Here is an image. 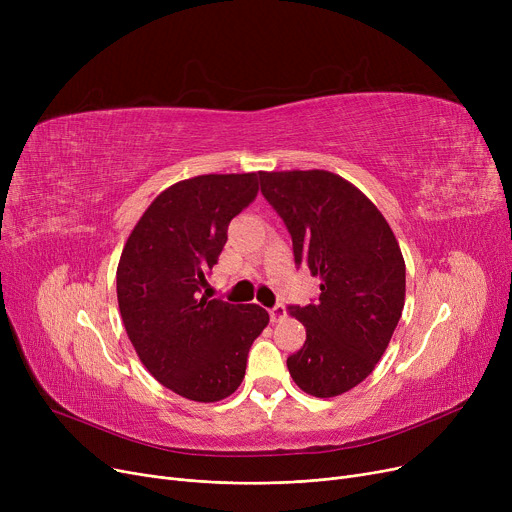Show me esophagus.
Segmentation results:
<instances>
[{
    "mask_svg": "<svg viewBox=\"0 0 512 512\" xmlns=\"http://www.w3.org/2000/svg\"><path fill=\"white\" fill-rule=\"evenodd\" d=\"M286 317V307L284 305H274L272 309H270V319L272 321H282Z\"/></svg>",
    "mask_w": 512,
    "mask_h": 512,
    "instance_id": "1",
    "label": "esophagus"
}]
</instances>
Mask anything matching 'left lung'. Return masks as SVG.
<instances>
[{
    "mask_svg": "<svg viewBox=\"0 0 512 512\" xmlns=\"http://www.w3.org/2000/svg\"><path fill=\"white\" fill-rule=\"evenodd\" d=\"M261 193L292 236L297 267L319 276V297L288 313L307 330L286 365L303 392L344 394L375 369L405 307V259L380 209L326 170L259 172Z\"/></svg>",
    "mask_w": 512,
    "mask_h": 512,
    "instance_id": "left-lung-1",
    "label": "left lung"
}]
</instances>
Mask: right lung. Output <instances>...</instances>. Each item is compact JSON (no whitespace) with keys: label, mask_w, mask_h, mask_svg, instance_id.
Segmentation results:
<instances>
[{"label":"right lung","mask_w":512,"mask_h":512,"mask_svg":"<svg viewBox=\"0 0 512 512\" xmlns=\"http://www.w3.org/2000/svg\"><path fill=\"white\" fill-rule=\"evenodd\" d=\"M259 193L257 174H207L166 188L130 232L116 274L126 334L153 378L197 402L230 396L253 340L270 324L259 305L207 299L228 224Z\"/></svg>","instance_id":"right-lung-1"}]
</instances>
